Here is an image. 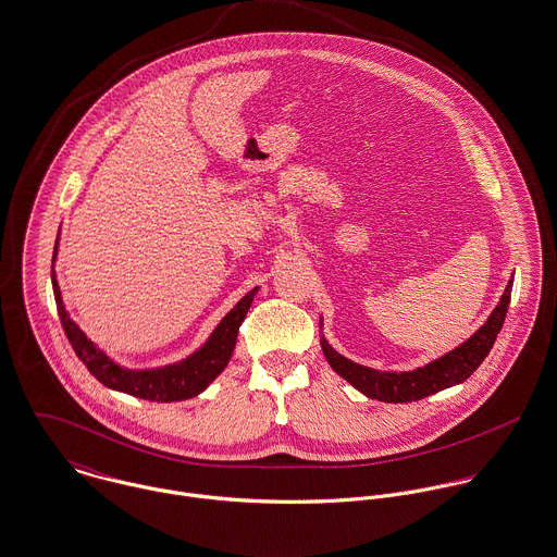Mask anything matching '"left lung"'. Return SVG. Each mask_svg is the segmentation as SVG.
I'll return each instance as SVG.
<instances>
[{
  "label": "left lung",
  "instance_id": "8db88e82",
  "mask_svg": "<svg viewBox=\"0 0 557 557\" xmlns=\"http://www.w3.org/2000/svg\"><path fill=\"white\" fill-rule=\"evenodd\" d=\"M510 290H512V280H508V286L499 304L490 313L487 322L470 339H466L461 346L446 352L444 357L414 371H377L359 366L342 357L337 350H333L324 337L320 339L322 352L333 370L371 399L386 401V404L419 401L453 384H461L485 361L504 324L508 304H510Z\"/></svg>",
  "mask_w": 557,
  "mask_h": 557
}]
</instances>
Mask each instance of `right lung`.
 Instances as JSON below:
<instances>
[{
  "label": "right lung",
  "mask_w": 557,
  "mask_h": 557,
  "mask_svg": "<svg viewBox=\"0 0 557 557\" xmlns=\"http://www.w3.org/2000/svg\"><path fill=\"white\" fill-rule=\"evenodd\" d=\"M55 256H58V242H55L53 260ZM51 282H53L58 313L62 320L63 331L67 335V342L72 344L76 357L85 363L89 373L96 375V380H100L104 386L113 391H122L132 397H140L149 401H182L202 393L228 366L237 344L239 326L246 320L253 295L258 293V288L249 290L248 295L222 318V322L215 326L211 337L184 361L156 368V370H127L117 366L113 359H109L67 315L55 271H51Z\"/></svg>",
  "instance_id": "1"
}]
</instances>
